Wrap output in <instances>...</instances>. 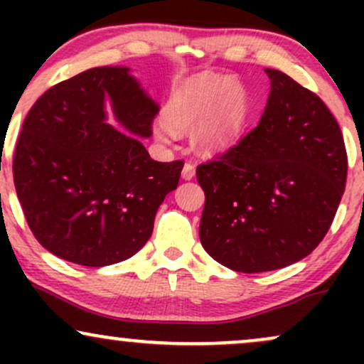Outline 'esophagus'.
I'll list each match as a JSON object with an SVG mask.
<instances>
[{
    "instance_id": "1",
    "label": "esophagus",
    "mask_w": 364,
    "mask_h": 364,
    "mask_svg": "<svg viewBox=\"0 0 364 364\" xmlns=\"http://www.w3.org/2000/svg\"><path fill=\"white\" fill-rule=\"evenodd\" d=\"M181 176H183V179H191V178H193L195 176V164H191V162H186V164L183 166Z\"/></svg>"
}]
</instances>
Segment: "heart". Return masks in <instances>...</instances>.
I'll list each match as a JSON object with an SVG mask.
<instances>
[{
  "mask_svg": "<svg viewBox=\"0 0 364 364\" xmlns=\"http://www.w3.org/2000/svg\"><path fill=\"white\" fill-rule=\"evenodd\" d=\"M248 95L229 77H200L171 94L164 119L154 124V136L169 145L176 132L195 129V144L205 152L228 149L243 132L248 119Z\"/></svg>",
  "mask_w": 364,
  "mask_h": 364,
  "instance_id": "b5f03b06",
  "label": "heart"
}]
</instances>
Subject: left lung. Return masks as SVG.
<instances>
[{
  "label": "left lung",
  "mask_w": 364,
  "mask_h": 364,
  "mask_svg": "<svg viewBox=\"0 0 364 364\" xmlns=\"http://www.w3.org/2000/svg\"><path fill=\"white\" fill-rule=\"evenodd\" d=\"M260 123L196 168L205 191L200 241L236 272L282 269L308 257L330 229L348 178L339 123L316 94L267 68Z\"/></svg>",
  "instance_id": "1"
}]
</instances>
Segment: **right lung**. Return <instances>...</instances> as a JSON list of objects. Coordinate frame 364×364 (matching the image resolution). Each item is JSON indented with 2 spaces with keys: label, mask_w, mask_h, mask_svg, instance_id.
<instances>
[{
  "label": "right lung",
  "mask_w": 364,
  "mask_h": 364,
  "mask_svg": "<svg viewBox=\"0 0 364 364\" xmlns=\"http://www.w3.org/2000/svg\"><path fill=\"white\" fill-rule=\"evenodd\" d=\"M106 100L129 134L105 123ZM159 107L124 66L56 83L22 124L14 157L16 196L36 240L85 267L112 265L149 241L157 208L185 162H157L139 136Z\"/></svg>",
  "instance_id": "add662e5"
}]
</instances>
